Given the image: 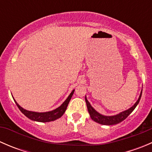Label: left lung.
<instances>
[{"label":"left lung","instance_id":"left-lung-1","mask_svg":"<svg viewBox=\"0 0 152 152\" xmlns=\"http://www.w3.org/2000/svg\"><path fill=\"white\" fill-rule=\"evenodd\" d=\"M142 90L140 92V96H139L138 99H137V102H135L134 105L132 107H130L129 109L126 110H124V111L121 112V113H118L117 115H111V116H107L104 115L100 114L99 113H98L91 104H90V102H88V100L87 99V97L85 96V102L87 104V110L89 112V114H90V118H92V120L94 121L96 123H99L102 125H115V124H119L120 122L123 121L124 120H125L132 113L133 110L135 109V107H137V105L138 104L140 100V98L142 96Z\"/></svg>","mask_w":152,"mask_h":152}]
</instances>
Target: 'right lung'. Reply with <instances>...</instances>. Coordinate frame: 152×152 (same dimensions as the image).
Returning <instances> with one entry per match:
<instances>
[{
	"label": "right lung",
	"mask_w": 152,
	"mask_h": 152,
	"mask_svg": "<svg viewBox=\"0 0 152 152\" xmlns=\"http://www.w3.org/2000/svg\"><path fill=\"white\" fill-rule=\"evenodd\" d=\"M74 90H73V91L70 93V94L69 95L66 100H65L62 104L59 106V107H57V108L55 109V110H51V111L45 112V113H37V112L28 111V110H25V109L23 108V107H21L17 103V102L15 99H14V100H15V104L18 106V108L20 109V111L22 112V113H23L27 118H28L31 120L34 121L43 122V123H45V122L53 121L59 118H61L63 115L65 110H66L67 105H68L69 102H70V99H71V97L73 96Z\"/></svg>",
	"instance_id": "right-lung-1"
}]
</instances>
